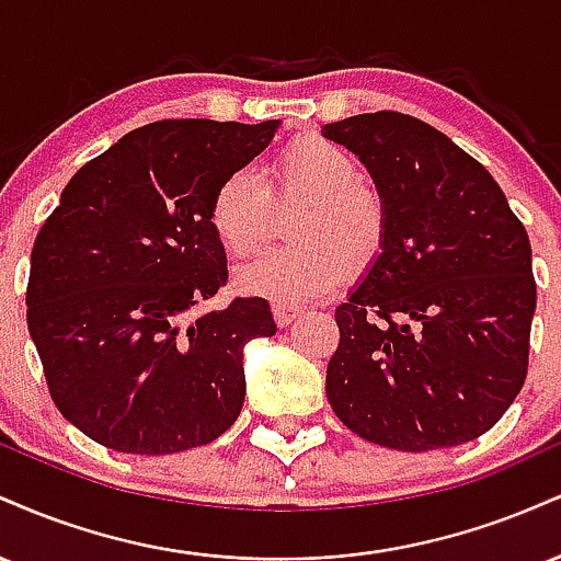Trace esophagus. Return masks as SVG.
Returning a JSON list of instances; mask_svg holds the SVG:
<instances>
[{"mask_svg":"<svg viewBox=\"0 0 561 561\" xmlns=\"http://www.w3.org/2000/svg\"><path fill=\"white\" fill-rule=\"evenodd\" d=\"M272 313H274L276 327H289V324H293L295 319L300 317V308L287 306V302H274V306H272Z\"/></svg>","mask_w":561,"mask_h":561,"instance_id":"obj_1","label":"esophagus"}]
</instances>
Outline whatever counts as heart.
<instances>
[{
    "label": "heart",
    "instance_id": "1",
    "mask_svg": "<svg viewBox=\"0 0 561 561\" xmlns=\"http://www.w3.org/2000/svg\"><path fill=\"white\" fill-rule=\"evenodd\" d=\"M358 160L324 137H298L279 150L266 179L237 169L218 182L208 221L229 255H250L266 240L274 203H302L289 224L287 248L263 250L237 268L242 293L282 302L317 300L382 253L388 210L366 186Z\"/></svg>",
    "mask_w": 561,
    "mask_h": 561
}]
</instances>
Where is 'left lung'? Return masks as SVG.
I'll list each match as a JSON object with an SVG mask.
<instances>
[{
    "label": "left lung",
    "mask_w": 561,
    "mask_h": 561,
    "mask_svg": "<svg viewBox=\"0 0 561 561\" xmlns=\"http://www.w3.org/2000/svg\"><path fill=\"white\" fill-rule=\"evenodd\" d=\"M388 210L366 279L334 311L327 398L364 440L433 450L474 440L523 390L536 313L527 231L495 179L414 115L324 126Z\"/></svg>",
    "instance_id": "1"
}]
</instances>
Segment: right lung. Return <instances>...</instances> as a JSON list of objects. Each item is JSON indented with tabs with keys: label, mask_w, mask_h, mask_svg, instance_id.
<instances>
[{
	"label": "right lung",
	"mask_w": 561,
	"mask_h": 561,
	"mask_svg": "<svg viewBox=\"0 0 561 561\" xmlns=\"http://www.w3.org/2000/svg\"><path fill=\"white\" fill-rule=\"evenodd\" d=\"M279 121H156L73 173L38 229L25 289L49 396L70 424L121 454L214 443L244 401L242 347L276 332L263 298L195 313L227 285L208 221L224 176Z\"/></svg>",
	"instance_id": "1"
}]
</instances>
